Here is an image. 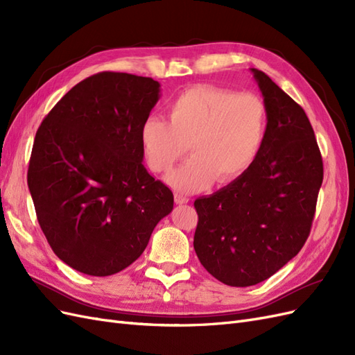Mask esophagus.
Listing matches in <instances>:
<instances>
[{
	"instance_id": "34e87169",
	"label": "esophagus",
	"mask_w": 355,
	"mask_h": 355,
	"mask_svg": "<svg viewBox=\"0 0 355 355\" xmlns=\"http://www.w3.org/2000/svg\"><path fill=\"white\" fill-rule=\"evenodd\" d=\"M189 201V198L180 196V194H175V202L176 204H187Z\"/></svg>"
}]
</instances>
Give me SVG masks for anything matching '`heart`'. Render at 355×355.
I'll use <instances>...</instances> for the list:
<instances>
[{"mask_svg": "<svg viewBox=\"0 0 355 355\" xmlns=\"http://www.w3.org/2000/svg\"><path fill=\"white\" fill-rule=\"evenodd\" d=\"M168 121L151 116L141 128L146 163L166 175L189 151V158L167 178L176 191L228 184L254 163L265 142L268 110L257 94L214 85H194L167 108Z\"/></svg>", "mask_w": 355, "mask_h": 355, "instance_id": "heart-1", "label": "heart"}]
</instances>
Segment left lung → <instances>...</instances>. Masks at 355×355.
Wrapping results in <instances>:
<instances>
[{
  "instance_id": "left-lung-1",
  "label": "left lung",
  "mask_w": 355,
  "mask_h": 355,
  "mask_svg": "<svg viewBox=\"0 0 355 355\" xmlns=\"http://www.w3.org/2000/svg\"><path fill=\"white\" fill-rule=\"evenodd\" d=\"M268 110L265 142L244 173L194 206V249L223 284L261 283L302 249L313 225L323 159L305 111L259 69H250Z\"/></svg>"
}]
</instances>
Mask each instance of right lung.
Wrapping results in <instances>:
<instances>
[{
    "label": "right lung",
    "instance_id": "add662e5",
    "mask_svg": "<svg viewBox=\"0 0 355 355\" xmlns=\"http://www.w3.org/2000/svg\"><path fill=\"white\" fill-rule=\"evenodd\" d=\"M159 83L99 72L42 120L28 187L40 227L60 261L94 277L123 271L173 210V192L144 166L141 128Z\"/></svg>",
    "mask_w": 355,
    "mask_h": 355
}]
</instances>
